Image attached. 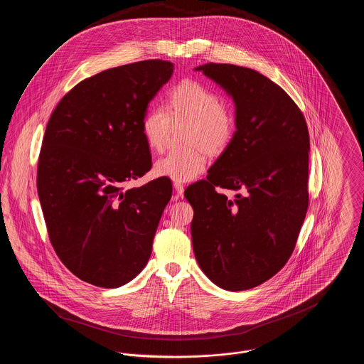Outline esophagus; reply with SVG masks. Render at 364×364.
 <instances>
[{"instance_id": "1", "label": "esophagus", "mask_w": 364, "mask_h": 364, "mask_svg": "<svg viewBox=\"0 0 364 364\" xmlns=\"http://www.w3.org/2000/svg\"><path fill=\"white\" fill-rule=\"evenodd\" d=\"M173 189H175V193H176L178 196H183V191H185L183 183H181V182H175V183H173Z\"/></svg>"}]
</instances>
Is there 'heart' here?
Returning <instances> with one entry per match:
<instances>
[{"mask_svg": "<svg viewBox=\"0 0 364 364\" xmlns=\"http://www.w3.org/2000/svg\"><path fill=\"white\" fill-rule=\"evenodd\" d=\"M173 122L189 120L186 140L191 147L171 150L156 162L158 176L175 182L196 179L210 154L223 153L232 141L235 116L218 92L196 80H183L168 94L166 107L151 106L143 116L141 133L153 151H162Z\"/></svg>", "mask_w": 364, "mask_h": 364, "instance_id": "heart-1", "label": "heart"}]
</instances>
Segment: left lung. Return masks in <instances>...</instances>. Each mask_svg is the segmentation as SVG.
<instances>
[{
  "mask_svg": "<svg viewBox=\"0 0 364 364\" xmlns=\"http://www.w3.org/2000/svg\"><path fill=\"white\" fill-rule=\"evenodd\" d=\"M196 70L232 97L237 132L206 179L185 191L193 252L214 284L248 290L294 251L309 208V127L286 91L258 71L218 63Z\"/></svg>",
  "mask_w": 364,
  "mask_h": 364,
  "instance_id": "1",
  "label": "left lung"
}]
</instances>
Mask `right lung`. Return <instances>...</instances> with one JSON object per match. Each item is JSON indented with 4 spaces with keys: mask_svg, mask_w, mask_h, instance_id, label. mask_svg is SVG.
Segmentation results:
<instances>
[{
    "mask_svg": "<svg viewBox=\"0 0 364 364\" xmlns=\"http://www.w3.org/2000/svg\"><path fill=\"white\" fill-rule=\"evenodd\" d=\"M173 64L144 60L85 78L53 110L38 162V193L57 257L78 279L116 289L147 264L168 178L124 185L151 169L141 120Z\"/></svg>",
    "mask_w": 364,
    "mask_h": 364,
    "instance_id": "add662e5",
    "label": "right lung"
}]
</instances>
